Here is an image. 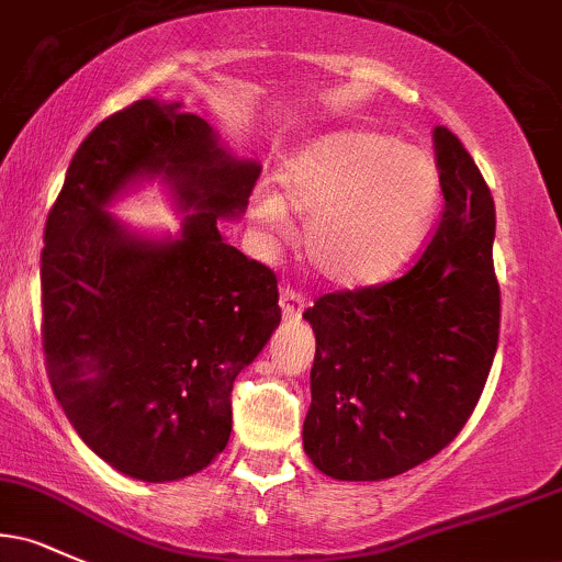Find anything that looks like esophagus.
<instances>
[{
    "instance_id": "1",
    "label": "esophagus",
    "mask_w": 562,
    "mask_h": 562,
    "mask_svg": "<svg viewBox=\"0 0 562 562\" xmlns=\"http://www.w3.org/2000/svg\"><path fill=\"white\" fill-rule=\"evenodd\" d=\"M280 308H282V317L285 319H301L303 308H306V299H303V293L293 288H285L280 295Z\"/></svg>"
}]
</instances>
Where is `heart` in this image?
I'll list each match as a JSON object with an SVG mask.
<instances>
[{"label":"heart","mask_w":562,"mask_h":562,"mask_svg":"<svg viewBox=\"0 0 562 562\" xmlns=\"http://www.w3.org/2000/svg\"><path fill=\"white\" fill-rule=\"evenodd\" d=\"M441 203L428 153L375 128H335L299 147L280 169V192L263 184L254 211L288 237L306 216L303 250L335 285H364L396 272L420 248Z\"/></svg>","instance_id":"heart-1"}]
</instances>
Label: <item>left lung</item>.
Returning a JSON list of instances; mask_svg holds the SVG:
<instances>
[{"label":"left lung","instance_id":"obj_1","mask_svg":"<svg viewBox=\"0 0 562 562\" xmlns=\"http://www.w3.org/2000/svg\"><path fill=\"white\" fill-rule=\"evenodd\" d=\"M441 224L398 280L327 293L303 312L317 338L303 449L338 481H383L430 460L479 404L496 340L494 198L447 126L434 128Z\"/></svg>","mask_w":562,"mask_h":562}]
</instances>
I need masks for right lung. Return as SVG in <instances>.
Instances as JSON below:
<instances>
[{
  "instance_id": "right-lung-1",
  "label": "right lung",
  "mask_w": 562,
  "mask_h": 562,
  "mask_svg": "<svg viewBox=\"0 0 562 562\" xmlns=\"http://www.w3.org/2000/svg\"><path fill=\"white\" fill-rule=\"evenodd\" d=\"M259 171L182 102L158 100L113 113L70 160L44 227V357L76 434L128 479L179 481L222 454L232 383L280 325L274 272L218 232ZM150 178L186 214L179 236L106 214Z\"/></svg>"
}]
</instances>
